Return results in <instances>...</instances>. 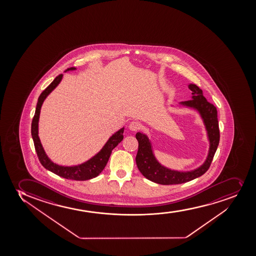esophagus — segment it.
<instances>
[{
	"instance_id": "1",
	"label": "esophagus",
	"mask_w": 256,
	"mask_h": 256,
	"mask_svg": "<svg viewBox=\"0 0 256 256\" xmlns=\"http://www.w3.org/2000/svg\"><path fill=\"white\" fill-rule=\"evenodd\" d=\"M142 128V124L138 121L131 122L130 124V128L132 131H138V130H141Z\"/></svg>"
}]
</instances>
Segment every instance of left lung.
Returning a JSON list of instances; mask_svg holds the SVG:
<instances>
[{"instance_id":"obj_1","label":"left lung","mask_w":256,"mask_h":256,"mask_svg":"<svg viewBox=\"0 0 256 256\" xmlns=\"http://www.w3.org/2000/svg\"><path fill=\"white\" fill-rule=\"evenodd\" d=\"M188 88L192 91V99L182 102V104L196 108L200 113L206 126L210 143L209 154L204 164L196 170L188 172L170 170L160 165L154 158L152 146L147 136L141 132H137L136 138L138 142V148L135 160L138 168L146 178L159 184H179L200 176L209 169L214 158V153L218 150L220 141V130L216 108L204 97L202 90L198 86L190 84Z\"/></svg>"}]
</instances>
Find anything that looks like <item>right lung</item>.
Segmentation results:
<instances>
[{
	"mask_svg": "<svg viewBox=\"0 0 256 256\" xmlns=\"http://www.w3.org/2000/svg\"><path fill=\"white\" fill-rule=\"evenodd\" d=\"M74 69L76 68H70L66 69V71ZM62 74H59L58 77H56L55 80L50 84V86L38 96V102L36 104V113L31 124V134L33 138L34 144L38 156V160L46 169L64 178L72 179L76 181H84L96 178L103 170L106 165L108 164V160L110 158L113 148H115L124 138V128L116 132L115 134H113L109 138L108 143L104 144L102 150L90 160H88V162L75 166H62L53 163L46 154L44 148L42 147V143L38 138V122L43 102L47 96L58 86V84L62 80Z\"/></svg>",
	"mask_w": 256,
	"mask_h": 256,
	"instance_id": "obj_1",
	"label": "right lung"
}]
</instances>
